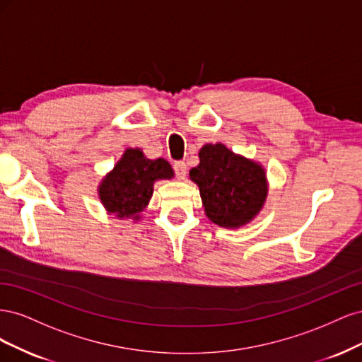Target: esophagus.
<instances>
[{
    "mask_svg": "<svg viewBox=\"0 0 362 362\" xmlns=\"http://www.w3.org/2000/svg\"><path fill=\"white\" fill-rule=\"evenodd\" d=\"M173 170H175V175H177L178 180H184L185 173H187V164H185L184 161H175Z\"/></svg>",
    "mask_w": 362,
    "mask_h": 362,
    "instance_id": "34e87169",
    "label": "esophagus"
}]
</instances>
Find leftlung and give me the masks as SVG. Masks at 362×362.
I'll list each match as a JSON object with an SVG mask.
<instances>
[{"mask_svg": "<svg viewBox=\"0 0 362 362\" xmlns=\"http://www.w3.org/2000/svg\"><path fill=\"white\" fill-rule=\"evenodd\" d=\"M189 175L198 184L206 217L222 228L249 223L267 198L266 170L261 164L234 154L222 144L204 145L199 164Z\"/></svg>", "mask_w": 362, "mask_h": 362, "instance_id": "obj_1", "label": "left lung"}]
</instances>
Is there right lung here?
I'll return each mask as SVG.
<instances>
[{"label": "right lung", "instance_id": "1", "mask_svg": "<svg viewBox=\"0 0 362 362\" xmlns=\"http://www.w3.org/2000/svg\"><path fill=\"white\" fill-rule=\"evenodd\" d=\"M172 177L173 169L164 158L149 160L139 148H128L101 181L98 194L108 214L139 221L154 192V182Z\"/></svg>", "mask_w": 362, "mask_h": 362}]
</instances>
